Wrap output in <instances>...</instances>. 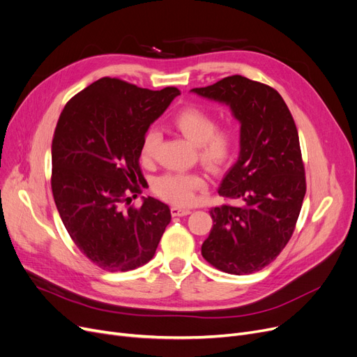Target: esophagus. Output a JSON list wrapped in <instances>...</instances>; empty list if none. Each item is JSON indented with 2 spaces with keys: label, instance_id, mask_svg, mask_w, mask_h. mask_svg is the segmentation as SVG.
I'll use <instances>...</instances> for the list:
<instances>
[{
  "label": "esophagus",
  "instance_id": "obj_1",
  "mask_svg": "<svg viewBox=\"0 0 357 357\" xmlns=\"http://www.w3.org/2000/svg\"><path fill=\"white\" fill-rule=\"evenodd\" d=\"M170 213H172L174 217H182V215H187L191 213L190 208H182V207H172L170 208Z\"/></svg>",
  "mask_w": 357,
  "mask_h": 357
}]
</instances>
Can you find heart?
Listing matches in <instances>:
<instances>
[{"instance_id":"b5f03b06","label":"heart","mask_w":357,"mask_h":357,"mask_svg":"<svg viewBox=\"0 0 357 357\" xmlns=\"http://www.w3.org/2000/svg\"><path fill=\"white\" fill-rule=\"evenodd\" d=\"M178 131L197 146L198 158L211 172L220 170L235 156L238 149V131L234 126L223 123L217 126L214 114L198 106H190L181 111L175 119ZM160 143V134L156 128H150L142 144V159L151 162ZM207 182L199 174L167 172L153 183V190L162 199L170 204L190 206L197 194L206 190Z\"/></svg>"}]
</instances>
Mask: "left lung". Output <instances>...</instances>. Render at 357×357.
<instances>
[{"instance_id": "obj_1", "label": "left lung", "mask_w": 357, "mask_h": 357, "mask_svg": "<svg viewBox=\"0 0 357 357\" xmlns=\"http://www.w3.org/2000/svg\"><path fill=\"white\" fill-rule=\"evenodd\" d=\"M192 91L229 105L241 122L239 158L219 188L231 203L210 210L201 254L229 274L259 271L290 241L306 192L296 123L275 89L238 74Z\"/></svg>"}]
</instances>
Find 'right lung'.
<instances>
[{
  "label": "right lung",
  "instance_id": "right-lung-1",
  "mask_svg": "<svg viewBox=\"0 0 357 357\" xmlns=\"http://www.w3.org/2000/svg\"><path fill=\"white\" fill-rule=\"evenodd\" d=\"M178 95L176 87L149 90L103 77L59 115L52 138L54 199L73 242L102 270L144 266L170 222L169 207L156 198H144L137 208L126 206L142 194L143 138Z\"/></svg>",
  "mask_w": 357,
  "mask_h": 357
}]
</instances>
